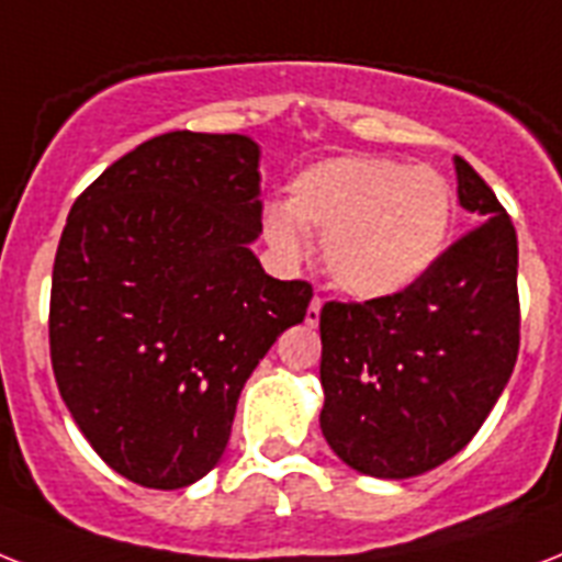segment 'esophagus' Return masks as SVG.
<instances>
[{"label": "esophagus", "mask_w": 562, "mask_h": 562, "mask_svg": "<svg viewBox=\"0 0 562 562\" xmlns=\"http://www.w3.org/2000/svg\"><path fill=\"white\" fill-rule=\"evenodd\" d=\"M321 308L323 296H314L312 305H308V312H305V323H308V326H317V323H321Z\"/></svg>", "instance_id": "1"}]
</instances>
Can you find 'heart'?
Here are the masks:
<instances>
[{
  "label": "heart",
  "mask_w": 562,
  "mask_h": 562,
  "mask_svg": "<svg viewBox=\"0 0 562 562\" xmlns=\"http://www.w3.org/2000/svg\"><path fill=\"white\" fill-rule=\"evenodd\" d=\"M450 225L453 187L445 172L381 155L312 164L289 184V202L262 210V236L282 262L312 257L308 234H321L328 277L360 300L422 282L439 262Z\"/></svg>",
  "instance_id": "b5f03b06"
}]
</instances>
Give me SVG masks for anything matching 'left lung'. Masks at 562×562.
<instances>
[{"instance_id": "left-lung-1", "label": "left lung", "mask_w": 562, "mask_h": 562, "mask_svg": "<svg viewBox=\"0 0 562 562\" xmlns=\"http://www.w3.org/2000/svg\"><path fill=\"white\" fill-rule=\"evenodd\" d=\"M453 164L482 225L413 289L321 312L323 436L367 476L409 479L459 453L517 363V231L471 164Z\"/></svg>"}]
</instances>
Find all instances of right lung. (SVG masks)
Instances as JSON below:
<instances>
[{
  "mask_svg": "<svg viewBox=\"0 0 562 562\" xmlns=\"http://www.w3.org/2000/svg\"><path fill=\"white\" fill-rule=\"evenodd\" d=\"M259 147L167 132L100 172L68 213L48 340L59 395L94 453L176 491L216 468L236 401L273 340L303 323L305 280H273Z\"/></svg>",
  "mask_w": 562,
  "mask_h": 562,
  "instance_id": "right-lung-1",
  "label": "right lung"
}]
</instances>
